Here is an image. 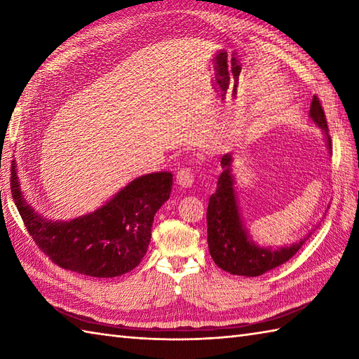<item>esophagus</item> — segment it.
Wrapping results in <instances>:
<instances>
[{"label":"esophagus","instance_id":"esophagus-1","mask_svg":"<svg viewBox=\"0 0 359 359\" xmlns=\"http://www.w3.org/2000/svg\"><path fill=\"white\" fill-rule=\"evenodd\" d=\"M175 180H177V184L182 188H189L194 184V174L189 168H180L177 174H175Z\"/></svg>","mask_w":359,"mask_h":359}]
</instances>
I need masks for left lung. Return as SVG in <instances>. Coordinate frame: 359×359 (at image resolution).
Returning a JSON list of instances; mask_svg holds the SVG:
<instances>
[{"mask_svg":"<svg viewBox=\"0 0 359 359\" xmlns=\"http://www.w3.org/2000/svg\"><path fill=\"white\" fill-rule=\"evenodd\" d=\"M310 118L323 129L325 144L330 151L332 139L327 128L325 114L316 95L310 104ZM231 163V154L222 156L220 165L224 171L217 179L216 193L211 194L208 202L207 225L210 255L215 264L228 273L248 278L261 276L292 259L302 247V243L310 238L311 231L299 242L280 248L261 247L253 242L243 225L238 201H236Z\"/></svg>","mask_w":359,"mask_h":359,"instance_id":"8db88e82","label":"left lung"}]
</instances>
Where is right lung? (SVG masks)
I'll return each instance as SVG.
<instances>
[{"instance_id":"1","label":"right lung","mask_w":359,"mask_h":359,"mask_svg":"<svg viewBox=\"0 0 359 359\" xmlns=\"http://www.w3.org/2000/svg\"><path fill=\"white\" fill-rule=\"evenodd\" d=\"M11 172L12 197L36 245L62 269L93 278L121 276L140 264L156 212L170 199L172 187L171 172L144 174L93 212L49 220L25 199L15 163Z\"/></svg>"}]
</instances>
